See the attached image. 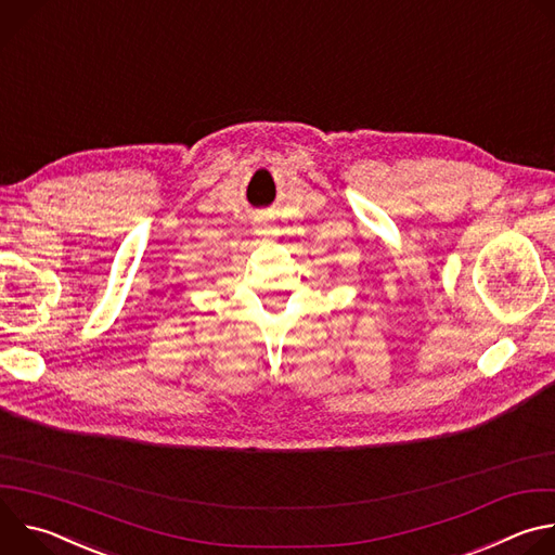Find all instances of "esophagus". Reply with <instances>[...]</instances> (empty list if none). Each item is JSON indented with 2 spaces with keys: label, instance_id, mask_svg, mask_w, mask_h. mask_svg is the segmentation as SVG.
<instances>
[{
  "label": "esophagus",
  "instance_id": "obj_1",
  "mask_svg": "<svg viewBox=\"0 0 555 555\" xmlns=\"http://www.w3.org/2000/svg\"><path fill=\"white\" fill-rule=\"evenodd\" d=\"M259 234H266V236H268V234H272V228H270V225H268V228L263 225V228H259Z\"/></svg>",
  "mask_w": 555,
  "mask_h": 555
}]
</instances>
